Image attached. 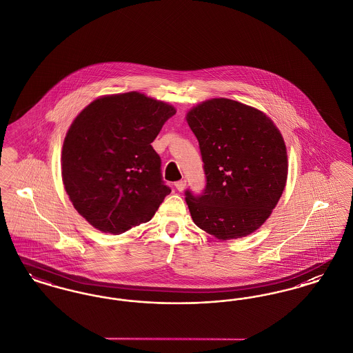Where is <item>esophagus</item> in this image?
Masks as SVG:
<instances>
[{
    "label": "esophagus",
    "mask_w": 353,
    "mask_h": 353,
    "mask_svg": "<svg viewBox=\"0 0 353 353\" xmlns=\"http://www.w3.org/2000/svg\"><path fill=\"white\" fill-rule=\"evenodd\" d=\"M185 185H186V181H185V180H180V181L174 183V186H176V189H177L179 192H183V190H184Z\"/></svg>",
    "instance_id": "1"
}]
</instances>
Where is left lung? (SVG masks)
Instances as JSON below:
<instances>
[{"mask_svg": "<svg viewBox=\"0 0 353 353\" xmlns=\"http://www.w3.org/2000/svg\"><path fill=\"white\" fill-rule=\"evenodd\" d=\"M199 140L206 184L185 190L194 223L226 241L252 234L279 201L287 180V152L263 112L225 98L203 101L186 115Z\"/></svg>", "mask_w": 353, "mask_h": 353, "instance_id": "8db88e82", "label": "left lung"}]
</instances>
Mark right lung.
<instances>
[{"instance_id": "add662e5", "label": "right lung", "mask_w": 353, "mask_h": 353, "mask_svg": "<svg viewBox=\"0 0 353 353\" xmlns=\"http://www.w3.org/2000/svg\"><path fill=\"white\" fill-rule=\"evenodd\" d=\"M176 110L136 91L90 103L71 124L62 179L78 213L104 233L148 222L170 193L151 145Z\"/></svg>"}]
</instances>
